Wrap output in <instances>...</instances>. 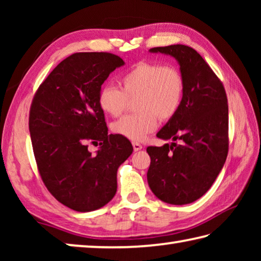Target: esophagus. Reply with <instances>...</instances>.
I'll use <instances>...</instances> for the list:
<instances>
[{
	"mask_svg": "<svg viewBox=\"0 0 261 261\" xmlns=\"http://www.w3.org/2000/svg\"><path fill=\"white\" fill-rule=\"evenodd\" d=\"M132 146H134L135 152H137V151H140V149L143 148V146H141V145H140L139 143H137V141H134V143H132Z\"/></svg>",
	"mask_w": 261,
	"mask_h": 261,
	"instance_id": "esophagus-1",
	"label": "esophagus"
}]
</instances>
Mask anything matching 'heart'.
Instances as JSON below:
<instances>
[{
    "mask_svg": "<svg viewBox=\"0 0 261 261\" xmlns=\"http://www.w3.org/2000/svg\"><path fill=\"white\" fill-rule=\"evenodd\" d=\"M120 87H101L98 102L110 116L125 112L129 100L135 101L137 113L113 123L115 134L131 140H141L158 127L159 118L169 121L182 106L185 81L180 70L171 64L138 62L118 79Z\"/></svg>",
    "mask_w": 261,
    "mask_h": 261,
    "instance_id": "obj_1",
    "label": "heart"
}]
</instances>
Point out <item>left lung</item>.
Listing matches in <instances>:
<instances>
[{"label": "left lung", "instance_id": "1", "mask_svg": "<svg viewBox=\"0 0 261 261\" xmlns=\"http://www.w3.org/2000/svg\"><path fill=\"white\" fill-rule=\"evenodd\" d=\"M152 53L175 57L185 81L178 113L158 132L173 139L148 146L147 182L159 199L185 205L208 191L228 155V99L222 82L199 53L185 45L154 47Z\"/></svg>", "mask_w": 261, "mask_h": 261}]
</instances>
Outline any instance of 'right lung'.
I'll list each match as a JSON object with an SVG mask.
<instances>
[{"mask_svg":"<svg viewBox=\"0 0 261 261\" xmlns=\"http://www.w3.org/2000/svg\"><path fill=\"white\" fill-rule=\"evenodd\" d=\"M124 64L106 51L74 53L35 92L29 127L39 174L56 200L77 212L95 211L113 199L117 169L131 155L129 139L108 135L98 96L109 73ZM100 144L95 156L88 143Z\"/></svg>","mask_w":261,"mask_h":261,"instance_id":"add662e5","label":"right lung"}]
</instances>
